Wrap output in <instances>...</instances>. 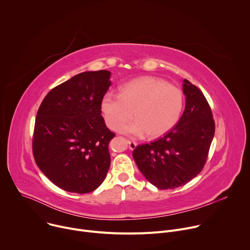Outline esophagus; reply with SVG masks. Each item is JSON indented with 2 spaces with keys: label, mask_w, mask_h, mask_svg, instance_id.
Returning a JSON list of instances; mask_svg holds the SVG:
<instances>
[{
  "label": "esophagus",
  "mask_w": 250,
  "mask_h": 250,
  "mask_svg": "<svg viewBox=\"0 0 250 250\" xmlns=\"http://www.w3.org/2000/svg\"><path fill=\"white\" fill-rule=\"evenodd\" d=\"M127 145H128V148H129L130 150L135 149V147L137 146V144H136V142L131 141V140H127Z\"/></svg>",
  "instance_id": "esophagus-1"
}]
</instances>
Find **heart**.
<instances>
[{"label": "heart", "mask_w": 250, "mask_h": 250, "mask_svg": "<svg viewBox=\"0 0 250 250\" xmlns=\"http://www.w3.org/2000/svg\"><path fill=\"white\" fill-rule=\"evenodd\" d=\"M184 104L182 91L164 80L144 76L128 81L121 93L106 92L101 102L105 124L112 129L133 116L137 119L120 127V131L133 136L158 137L170 130L179 121Z\"/></svg>", "instance_id": "heart-1"}]
</instances>
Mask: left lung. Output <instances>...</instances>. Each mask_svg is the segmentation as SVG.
Masks as SVG:
<instances>
[{
    "instance_id": "8db88e82",
    "label": "left lung",
    "mask_w": 250,
    "mask_h": 250,
    "mask_svg": "<svg viewBox=\"0 0 250 250\" xmlns=\"http://www.w3.org/2000/svg\"><path fill=\"white\" fill-rule=\"evenodd\" d=\"M185 110L177 125L149 145L136 146L132 157L146 179L158 189L185 185L203 169L215 135V122L203 93L183 79Z\"/></svg>"
}]
</instances>
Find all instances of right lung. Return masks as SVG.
<instances>
[{"instance_id":"1","label":"right lung","mask_w":250,"mask_h":250,"mask_svg":"<svg viewBox=\"0 0 250 250\" xmlns=\"http://www.w3.org/2000/svg\"><path fill=\"white\" fill-rule=\"evenodd\" d=\"M112 85L108 70L87 71L53 88L37 114L34 160L57 187L85 194L104 180L115 136L102 117L101 102Z\"/></svg>"}]
</instances>
